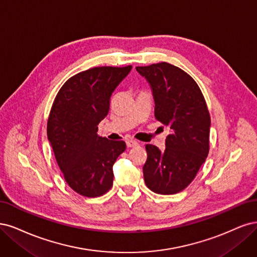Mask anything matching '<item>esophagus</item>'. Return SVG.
I'll return each mask as SVG.
<instances>
[{
	"instance_id": "34e87169",
	"label": "esophagus",
	"mask_w": 257,
	"mask_h": 257,
	"mask_svg": "<svg viewBox=\"0 0 257 257\" xmlns=\"http://www.w3.org/2000/svg\"><path fill=\"white\" fill-rule=\"evenodd\" d=\"M126 145H127V147H135V146H138L139 145V142H137V141H135V140H128V141H126Z\"/></svg>"
}]
</instances>
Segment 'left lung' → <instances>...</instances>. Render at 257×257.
Listing matches in <instances>:
<instances>
[{
	"label": "left lung",
	"mask_w": 257,
	"mask_h": 257,
	"mask_svg": "<svg viewBox=\"0 0 257 257\" xmlns=\"http://www.w3.org/2000/svg\"><path fill=\"white\" fill-rule=\"evenodd\" d=\"M137 70L152 87L156 119L171 129L163 151L145 146V184L155 193L176 194L192 183L208 156V107L193 78L176 66L162 62Z\"/></svg>",
	"instance_id": "obj_1"
}]
</instances>
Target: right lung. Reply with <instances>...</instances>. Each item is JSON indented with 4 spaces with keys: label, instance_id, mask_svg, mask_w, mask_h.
Listing matches in <instances>:
<instances>
[{
    "label": "right lung",
    "instance_id": "obj_1",
    "mask_svg": "<svg viewBox=\"0 0 257 257\" xmlns=\"http://www.w3.org/2000/svg\"><path fill=\"white\" fill-rule=\"evenodd\" d=\"M131 68L102 66L79 72L54 99L48 140L66 183L80 195L101 196L113 186V164L126 143L99 137L97 131L109 113L112 93Z\"/></svg>",
    "mask_w": 257,
    "mask_h": 257
}]
</instances>
